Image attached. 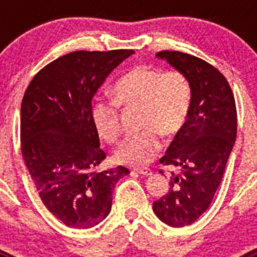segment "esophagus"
<instances>
[{
	"label": "esophagus",
	"instance_id": "obj_1",
	"mask_svg": "<svg viewBox=\"0 0 257 257\" xmlns=\"http://www.w3.org/2000/svg\"><path fill=\"white\" fill-rule=\"evenodd\" d=\"M134 171L139 172V174H142V175H145V176H149V175L153 174V171H152L149 167H140V169H135Z\"/></svg>",
	"mask_w": 257,
	"mask_h": 257
}]
</instances>
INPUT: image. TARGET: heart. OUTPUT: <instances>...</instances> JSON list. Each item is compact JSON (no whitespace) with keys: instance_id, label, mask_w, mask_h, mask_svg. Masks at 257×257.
<instances>
[{"instance_id":"heart-1","label":"heart","mask_w":257,"mask_h":257,"mask_svg":"<svg viewBox=\"0 0 257 257\" xmlns=\"http://www.w3.org/2000/svg\"><path fill=\"white\" fill-rule=\"evenodd\" d=\"M193 103V86L181 70L135 67L118 79L113 87V100H96L91 118L97 135L114 144L121 136V113L139 109L140 133L127 138L117 149V162L143 166L151 162L162 148L161 136L174 138L188 122Z\"/></svg>"}]
</instances>
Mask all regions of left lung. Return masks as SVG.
<instances>
[{"label": "left lung", "mask_w": 257, "mask_h": 257, "mask_svg": "<svg viewBox=\"0 0 257 257\" xmlns=\"http://www.w3.org/2000/svg\"><path fill=\"white\" fill-rule=\"evenodd\" d=\"M157 56L184 72L193 86L187 124L160 160L163 166H178L181 172H172L169 192L153 203L160 220L181 228L208 210L221 183L237 136V108L230 85L210 63L169 50L160 51Z\"/></svg>", "instance_id": "obj_1"}]
</instances>
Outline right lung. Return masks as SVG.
Returning <instances> with one entry per match:
<instances>
[{"instance_id": "right-lung-1", "label": "right lung", "mask_w": 257, "mask_h": 257, "mask_svg": "<svg viewBox=\"0 0 257 257\" xmlns=\"http://www.w3.org/2000/svg\"><path fill=\"white\" fill-rule=\"evenodd\" d=\"M134 50L69 52L45 65L27 87L20 109L23 160L47 210L67 226L104 220L113 189L128 169L97 171L106 153L91 118L92 96Z\"/></svg>"}]
</instances>
